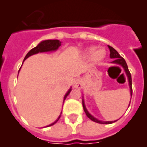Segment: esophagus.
<instances>
[{
    "instance_id": "1",
    "label": "esophagus",
    "mask_w": 147,
    "mask_h": 147,
    "mask_svg": "<svg viewBox=\"0 0 147 147\" xmlns=\"http://www.w3.org/2000/svg\"><path fill=\"white\" fill-rule=\"evenodd\" d=\"M74 85L75 88L81 89L82 88V79H80V78H76V80H74Z\"/></svg>"
}]
</instances>
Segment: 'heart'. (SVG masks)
<instances>
[{
    "label": "heart",
    "instance_id": "1",
    "mask_svg": "<svg viewBox=\"0 0 147 147\" xmlns=\"http://www.w3.org/2000/svg\"><path fill=\"white\" fill-rule=\"evenodd\" d=\"M86 53L88 55L91 54L90 59L93 63H97L102 61L106 55V51L102 48L95 49V47H90L87 49Z\"/></svg>",
    "mask_w": 147,
    "mask_h": 147
}]
</instances>
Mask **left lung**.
Wrapping results in <instances>:
<instances>
[{
    "label": "left lung",
    "instance_id": "obj_1",
    "mask_svg": "<svg viewBox=\"0 0 147 147\" xmlns=\"http://www.w3.org/2000/svg\"><path fill=\"white\" fill-rule=\"evenodd\" d=\"M109 49H110V58H112V59H115L114 61H113V63H115V64H118V65H121L122 67H124V71H125L126 74H127V76L128 77V80H129V88H130V93H131V97H132V77H131V74L129 72V69H128V66L127 65V62L126 61L124 60V59L118 53V51L116 50L113 49V47L108 45ZM130 104V103H129ZM82 105H83V108H84V110H85V113H86L87 116L89 118L90 120L93 121L94 122H96V123H99V124H112L113 122L116 121H101L98 120L96 119V118H94L93 116H92L88 112V110H87L86 107L85 106V103H84V100H82Z\"/></svg>",
    "mask_w": 147,
    "mask_h": 147
}]
</instances>
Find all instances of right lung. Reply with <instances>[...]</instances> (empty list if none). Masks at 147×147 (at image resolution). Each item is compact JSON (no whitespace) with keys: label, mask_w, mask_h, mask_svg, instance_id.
I'll use <instances>...</instances> for the list:
<instances>
[{"label":"right lung","mask_w":147,"mask_h":147,"mask_svg":"<svg viewBox=\"0 0 147 147\" xmlns=\"http://www.w3.org/2000/svg\"><path fill=\"white\" fill-rule=\"evenodd\" d=\"M60 45H61V42L58 40H44V41L41 42L40 43H39L38 45L36 46V47H34V49H32V50H30V51H28V53L26 54V56L25 57V58H24V60H25V59H26L28 57H30V56H32V55H33V54H37V53H39V52H45V51H50L57 50V49H58V48H59ZM19 71H20V70H19ZM71 90V89H70L69 90L67 91V93H66L65 96V97H64V100H65L66 97L68 96V94L70 93ZM60 116H61V115H59V118H58V119L55 122H54L53 124H50V125L47 126V127H50V126L54 125L56 122H57V121L59 120V118H60Z\"/></svg>","instance_id":"add662e5"}]
</instances>
